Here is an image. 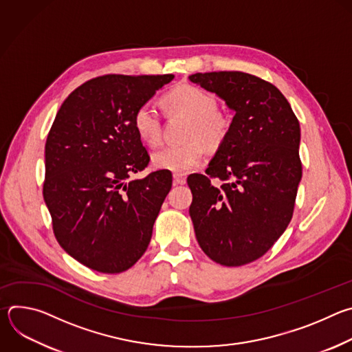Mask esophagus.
<instances>
[{
    "label": "esophagus",
    "instance_id": "esophagus-1",
    "mask_svg": "<svg viewBox=\"0 0 352 352\" xmlns=\"http://www.w3.org/2000/svg\"><path fill=\"white\" fill-rule=\"evenodd\" d=\"M173 178H174V182L175 184H178V185H184L185 182H186V175H184V174H174L173 175Z\"/></svg>",
    "mask_w": 352,
    "mask_h": 352
}]
</instances>
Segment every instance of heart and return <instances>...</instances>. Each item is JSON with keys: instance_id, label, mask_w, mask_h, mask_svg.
Segmentation results:
<instances>
[{"instance_id": "1", "label": "heart", "mask_w": 352, "mask_h": 352, "mask_svg": "<svg viewBox=\"0 0 352 352\" xmlns=\"http://www.w3.org/2000/svg\"><path fill=\"white\" fill-rule=\"evenodd\" d=\"M167 109L189 120L186 143L166 146L152 155V166L157 170L177 174L196 168L205 157V147L219 148L227 139L231 128L230 118L217 111V100L210 93L192 85H182L171 90L166 97ZM133 126L138 136L148 146H156L162 139V121L156 107L142 104L133 116Z\"/></svg>"}]
</instances>
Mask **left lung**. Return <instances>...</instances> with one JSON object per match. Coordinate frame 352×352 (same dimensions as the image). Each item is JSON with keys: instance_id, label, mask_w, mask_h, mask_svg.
<instances>
[{"instance_id": "obj_1", "label": "left lung", "mask_w": 352, "mask_h": 352, "mask_svg": "<svg viewBox=\"0 0 352 352\" xmlns=\"http://www.w3.org/2000/svg\"><path fill=\"white\" fill-rule=\"evenodd\" d=\"M189 80L235 113L206 175L188 177L196 239L216 263L242 266L263 256L291 221L302 177L299 122L283 93L258 76L221 71Z\"/></svg>"}]
</instances>
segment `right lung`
Returning <instances> with one entry per match:
<instances>
[{"label": "right lung", "instance_id": "right-lung-1", "mask_svg": "<svg viewBox=\"0 0 352 352\" xmlns=\"http://www.w3.org/2000/svg\"><path fill=\"white\" fill-rule=\"evenodd\" d=\"M174 75H104L75 89L45 142L44 202L65 252L100 273H121L144 254L173 185L170 171L129 177L148 164L135 111Z\"/></svg>", "mask_w": 352, "mask_h": 352}]
</instances>
